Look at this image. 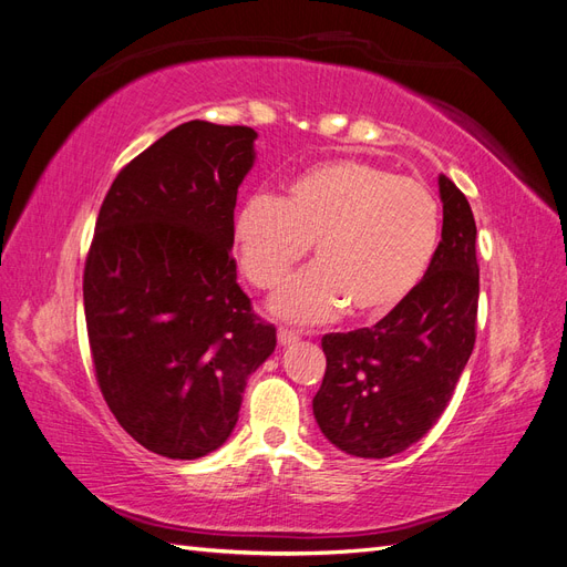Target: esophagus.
Returning a JSON list of instances; mask_svg holds the SVG:
<instances>
[{
	"label": "esophagus",
	"mask_w": 567,
	"mask_h": 567,
	"mask_svg": "<svg viewBox=\"0 0 567 567\" xmlns=\"http://www.w3.org/2000/svg\"><path fill=\"white\" fill-rule=\"evenodd\" d=\"M298 340L296 331H288V329H279V342L281 346H290V342Z\"/></svg>",
	"instance_id": "1"
}]
</instances>
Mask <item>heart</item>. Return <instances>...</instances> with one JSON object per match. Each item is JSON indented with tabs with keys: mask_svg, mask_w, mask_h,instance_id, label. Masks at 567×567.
Segmentation results:
<instances>
[{
	"mask_svg": "<svg viewBox=\"0 0 567 567\" xmlns=\"http://www.w3.org/2000/svg\"><path fill=\"white\" fill-rule=\"evenodd\" d=\"M440 241V203L425 184L362 161L307 167L284 198L250 196L234 217L238 262L257 288H274L315 246L317 267L281 286L269 310L319 323L346 307L390 315L414 293Z\"/></svg>",
	"mask_w": 567,
	"mask_h": 567,
	"instance_id": "heart-1",
	"label": "heart"
}]
</instances>
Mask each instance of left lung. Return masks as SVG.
<instances>
[{"mask_svg":"<svg viewBox=\"0 0 567 567\" xmlns=\"http://www.w3.org/2000/svg\"><path fill=\"white\" fill-rule=\"evenodd\" d=\"M437 184L442 241L414 293L371 329L321 338L315 419L352 456L385 458L419 442L447 409L475 346V219L450 177Z\"/></svg>","mask_w":567,"mask_h":567,"instance_id":"left-lung-1","label":"left lung"}]
</instances>
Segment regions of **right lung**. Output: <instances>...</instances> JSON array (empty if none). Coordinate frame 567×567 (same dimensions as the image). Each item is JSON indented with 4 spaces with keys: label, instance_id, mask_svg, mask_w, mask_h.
I'll use <instances>...</instances> for the list:
<instances>
[{
    "label": "right lung",
    "instance_id": "1",
    "mask_svg": "<svg viewBox=\"0 0 567 567\" xmlns=\"http://www.w3.org/2000/svg\"><path fill=\"white\" fill-rule=\"evenodd\" d=\"M257 132L192 120L120 169L84 265L101 394L153 454L192 461L227 442L277 329L236 284V194Z\"/></svg>",
    "mask_w": 567,
    "mask_h": 567
}]
</instances>
